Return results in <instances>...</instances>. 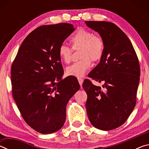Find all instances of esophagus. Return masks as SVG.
Listing matches in <instances>:
<instances>
[{
  "label": "esophagus",
  "mask_w": 149,
  "mask_h": 149,
  "mask_svg": "<svg viewBox=\"0 0 149 149\" xmlns=\"http://www.w3.org/2000/svg\"><path fill=\"white\" fill-rule=\"evenodd\" d=\"M77 79H78V81H79V85H80L81 87L83 82H84V79H83V78H81V77H78Z\"/></svg>",
  "instance_id": "34e87169"
}]
</instances>
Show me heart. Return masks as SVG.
Masks as SVG:
<instances>
[{
    "mask_svg": "<svg viewBox=\"0 0 149 149\" xmlns=\"http://www.w3.org/2000/svg\"><path fill=\"white\" fill-rule=\"evenodd\" d=\"M72 49H81L80 61L68 66L66 74L77 77H84L91 65V61L98 62L104 54V42L99 36L94 35L92 32L84 29H79L71 37ZM72 50L65 45H61L58 49L60 60L65 64L71 62Z\"/></svg>",
    "mask_w": 149,
    "mask_h": 149,
    "instance_id": "obj_1",
    "label": "heart"
}]
</instances>
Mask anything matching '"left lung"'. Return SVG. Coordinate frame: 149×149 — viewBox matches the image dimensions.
Segmentation results:
<instances>
[{
  "instance_id": "obj_1",
  "label": "left lung",
  "mask_w": 149,
  "mask_h": 149,
  "mask_svg": "<svg viewBox=\"0 0 149 149\" xmlns=\"http://www.w3.org/2000/svg\"><path fill=\"white\" fill-rule=\"evenodd\" d=\"M104 42V54L89 77L102 87L85 80L83 87L87 95L86 109L91 124L108 131L125 123L136 104L140 66L130 40L116 25L108 22L86 21Z\"/></svg>"
}]
</instances>
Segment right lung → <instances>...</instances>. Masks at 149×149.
I'll return each instance as SVG.
<instances>
[{
	"label": "right lung",
	"mask_w": 149,
	"mask_h": 149,
	"mask_svg": "<svg viewBox=\"0 0 149 149\" xmlns=\"http://www.w3.org/2000/svg\"><path fill=\"white\" fill-rule=\"evenodd\" d=\"M75 29L61 23L42 26L24 40L12 65L14 99L30 127L42 134L62 128L66 105L79 89L74 77L62 79L58 49Z\"/></svg>",
	"instance_id": "1"
}]
</instances>
